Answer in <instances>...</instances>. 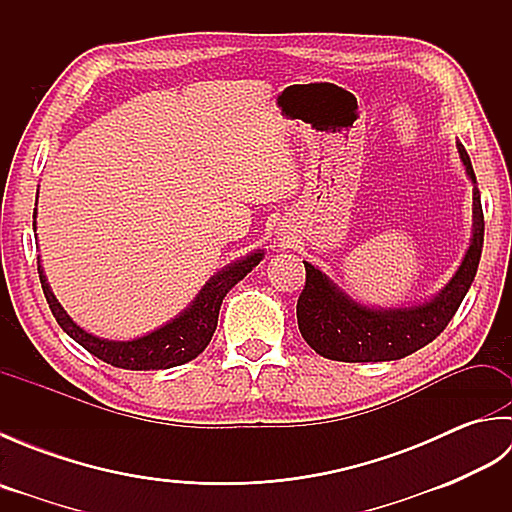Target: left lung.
I'll return each instance as SVG.
<instances>
[{"mask_svg": "<svg viewBox=\"0 0 512 512\" xmlns=\"http://www.w3.org/2000/svg\"><path fill=\"white\" fill-rule=\"evenodd\" d=\"M460 158L475 182L469 154L458 145ZM475 224L473 239L466 250L458 273L436 299L422 306L398 310H372L330 284L321 270L306 266V286L297 301V321L301 336L323 358L343 363H378L396 361L429 345L444 332L453 314L458 312L477 273L484 244V213L480 189H475Z\"/></svg>", "mask_w": 512, "mask_h": 512, "instance_id": "left-lung-1", "label": "left lung"}]
</instances>
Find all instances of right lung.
<instances>
[{"instance_id":"right-lung-1","label":"right lung","mask_w":512,"mask_h":512,"mask_svg":"<svg viewBox=\"0 0 512 512\" xmlns=\"http://www.w3.org/2000/svg\"><path fill=\"white\" fill-rule=\"evenodd\" d=\"M32 217H37V209ZM32 226L37 228V222H32ZM262 257L264 253H253L246 259H239V262L226 266L222 273H217L209 284L202 288L198 299L193 301V306L184 310L178 319L162 325L156 332L140 336L136 341H105L81 330L79 325L63 312L59 301L54 299L46 275H43L41 270V264H37V270L43 295H46L48 306L63 332H68L76 343L83 345L85 350L94 354L96 358H101L107 365L132 369V372H143L145 369L147 372V369H169L182 363H189L191 358L198 356L204 347L209 345L211 336L217 328V314H220V306L226 292L262 262Z\"/></svg>"}]
</instances>
